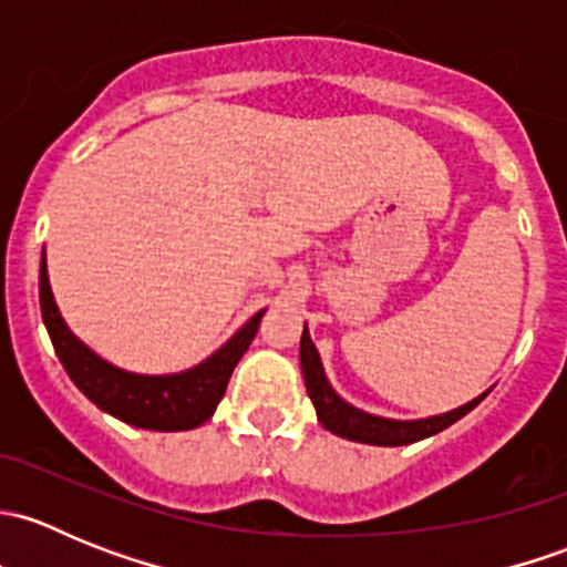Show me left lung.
Returning a JSON list of instances; mask_svg holds the SVG:
<instances>
[{
    "label": "left lung",
    "instance_id": "1",
    "mask_svg": "<svg viewBox=\"0 0 567 567\" xmlns=\"http://www.w3.org/2000/svg\"><path fill=\"white\" fill-rule=\"evenodd\" d=\"M299 359L301 373H305L307 394H310L312 405H316L320 425L329 433H334V436L348 439V442L375 444V447H403V444H414L427 436H436L444 427H450L453 422H458L461 416H466L474 405L483 403V400L488 398V392L494 390V386H491V390L477 394V398L468 400V403H463L453 411H444V414L422 416V420H392V416H379L370 414V411L357 409V405H351L346 398L337 394L334 386L326 379L323 362H320V353L316 342H312L307 323L305 331H301Z\"/></svg>",
    "mask_w": 567,
    "mask_h": 567
}]
</instances>
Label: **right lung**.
<instances>
[{"mask_svg": "<svg viewBox=\"0 0 567 567\" xmlns=\"http://www.w3.org/2000/svg\"><path fill=\"white\" fill-rule=\"evenodd\" d=\"M40 312H43L45 331L51 337L62 368L71 375L73 384L93 400L101 411L117 416L125 425L145 427V431H192L214 416L216 405L225 398L227 381L241 362L257 334L262 312H255L219 351L210 353L194 368L167 375L131 373L106 362L104 357L84 346L60 316L54 293H51L49 268H45V249L40 255Z\"/></svg>", "mask_w": 567, "mask_h": 567, "instance_id": "obj_1", "label": "right lung"}]
</instances>
